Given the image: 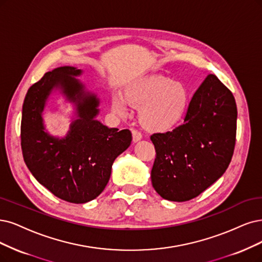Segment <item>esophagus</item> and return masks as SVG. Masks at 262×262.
<instances>
[{
    "mask_svg": "<svg viewBox=\"0 0 262 262\" xmlns=\"http://www.w3.org/2000/svg\"><path fill=\"white\" fill-rule=\"evenodd\" d=\"M132 135H133V141L134 142H137L142 138L141 133L137 129H135V128H132Z\"/></svg>",
    "mask_w": 262,
    "mask_h": 262,
    "instance_id": "obj_1",
    "label": "esophagus"
}]
</instances>
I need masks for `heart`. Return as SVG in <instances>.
Returning <instances> with one entry per match:
<instances>
[{"mask_svg": "<svg viewBox=\"0 0 262 262\" xmlns=\"http://www.w3.org/2000/svg\"><path fill=\"white\" fill-rule=\"evenodd\" d=\"M128 105L140 108L139 120L150 132H168L183 120L189 106L186 86L167 76L151 74L138 77L125 87L124 95H115L112 106L125 113Z\"/></svg>", "mask_w": 262, "mask_h": 262, "instance_id": "1", "label": "heart"}]
</instances>
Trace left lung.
I'll return each instance as SVG.
<instances>
[{"label": "left lung", "mask_w": 262, "mask_h": 262, "mask_svg": "<svg viewBox=\"0 0 262 262\" xmlns=\"http://www.w3.org/2000/svg\"><path fill=\"white\" fill-rule=\"evenodd\" d=\"M236 119L233 94L208 74L193 95L183 124L150 137L157 152L151 181L163 199H194L224 175L234 152Z\"/></svg>", "instance_id": "obj_1"}]
</instances>
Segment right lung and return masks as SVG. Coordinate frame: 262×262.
Instances as JSON below:
<instances>
[{"instance_id": "add662e5", "label": "right lung", "mask_w": 262, "mask_h": 262, "mask_svg": "<svg viewBox=\"0 0 262 262\" xmlns=\"http://www.w3.org/2000/svg\"><path fill=\"white\" fill-rule=\"evenodd\" d=\"M81 73L74 67L46 72L26 95L20 127L23 156L29 170L55 196L75 204L100 194L110 179L114 160L132 141L128 129L108 128L95 120L99 100L84 93L83 85L73 77ZM54 88H60L78 106L79 119L63 140L43 132L41 112Z\"/></svg>"}]
</instances>
